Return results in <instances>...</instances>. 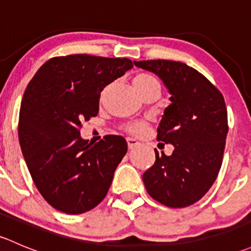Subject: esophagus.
<instances>
[{"label":"esophagus","mask_w":251,"mask_h":251,"mask_svg":"<svg viewBox=\"0 0 251 251\" xmlns=\"http://www.w3.org/2000/svg\"><path fill=\"white\" fill-rule=\"evenodd\" d=\"M127 146H128V149H133L136 148L137 146H140V142L133 140V138H127Z\"/></svg>","instance_id":"esophagus-1"}]
</instances>
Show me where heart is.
<instances>
[{
	"label": "heart",
	"mask_w": 251,
	"mask_h": 251,
	"mask_svg": "<svg viewBox=\"0 0 251 251\" xmlns=\"http://www.w3.org/2000/svg\"><path fill=\"white\" fill-rule=\"evenodd\" d=\"M133 87L137 91L140 95L144 93L146 91L151 90V88L159 87V82L153 75L148 74V73H141V74H137L132 80ZM147 130V124L146 123H133L130 124V125L125 126L126 132L131 133V135H142L144 131Z\"/></svg>",
	"instance_id": "heart-1"
}]
</instances>
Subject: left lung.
Instances as JSON below:
<instances>
[{"label":"left lung","instance_id":"8db88e82","mask_svg":"<svg viewBox=\"0 0 251 251\" xmlns=\"http://www.w3.org/2000/svg\"><path fill=\"white\" fill-rule=\"evenodd\" d=\"M153 72L171 93L156 140L171 143L170 156L155 149V163L143 174L147 192L169 207L197 203L214 184L228 133L222 93L203 74L181 62L153 59L133 62Z\"/></svg>","mask_w":251,"mask_h":251}]
</instances>
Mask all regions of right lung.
<instances>
[{"instance_id":"right-lung-1","label":"right lung","mask_w":251,"mask_h":251,"mask_svg":"<svg viewBox=\"0 0 251 251\" xmlns=\"http://www.w3.org/2000/svg\"><path fill=\"white\" fill-rule=\"evenodd\" d=\"M132 67L128 58L54 57L27 85L18 124L20 148L35 186L54 209L82 214L107 196L127 143L113 135L88 143L80 128L97 116L103 88Z\"/></svg>"}]
</instances>
